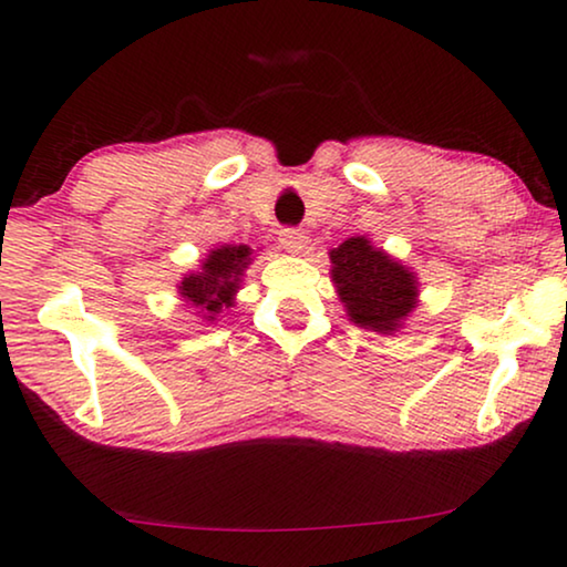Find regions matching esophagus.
Wrapping results in <instances>:
<instances>
[{"label":"esophagus","instance_id":"34e87169","mask_svg":"<svg viewBox=\"0 0 567 567\" xmlns=\"http://www.w3.org/2000/svg\"><path fill=\"white\" fill-rule=\"evenodd\" d=\"M278 243H281L286 252L299 255L307 247V235L301 229H284L281 237H278Z\"/></svg>","mask_w":567,"mask_h":567}]
</instances>
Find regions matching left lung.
I'll list each match as a JSON object with an SVG mask.
<instances>
[{
    "label": "left lung",
    "instance_id": "obj_1",
    "mask_svg": "<svg viewBox=\"0 0 567 567\" xmlns=\"http://www.w3.org/2000/svg\"><path fill=\"white\" fill-rule=\"evenodd\" d=\"M330 278L348 320L377 336L400 332L417 307V274L369 237H348L332 247Z\"/></svg>",
    "mask_w": 567,
    "mask_h": 567
}]
</instances>
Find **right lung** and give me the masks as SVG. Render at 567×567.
Returning a JSON list of instances; mask_svg holds the SVG:
<instances>
[{
	"instance_id": "add662e5",
	"label": "right lung",
	"mask_w": 567,
	"mask_h": 567,
	"mask_svg": "<svg viewBox=\"0 0 567 567\" xmlns=\"http://www.w3.org/2000/svg\"><path fill=\"white\" fill-rule=\"evenodd\" d=\"M255 250L247 245H216L200 260V266L183 276L177 293L185 305L196 309L200 322H216L224 309L237 305V291L243 289L247 266Z\"/></svg>"
}]
</instances>
